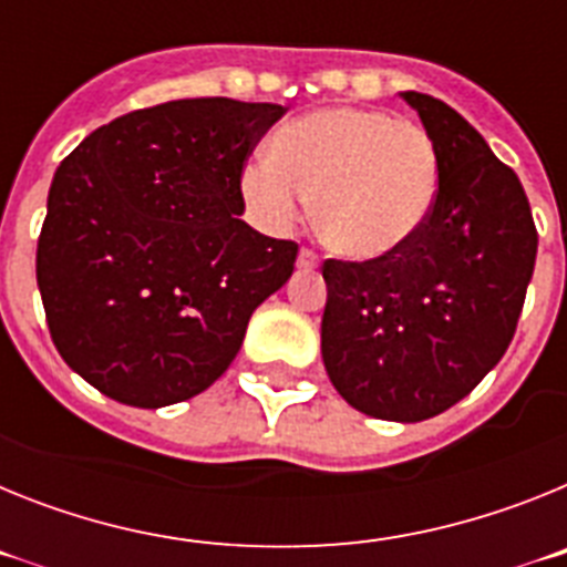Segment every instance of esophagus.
<instances>
[{"mask_svg":"<svg viewBox=\"0 0 567 567\" xmlns=\"http://www.w3.org/2000/svg\"><path fill=\"white\" fill-rule=\"evenodd\" d=\"M298 267L300 269H315L318 267V255L312 249H300L298 252Z\"/></svg>","mask_w":567,"mask_h":567,"instance_id":"obj_1","label":"esophagus"}]
</instances>
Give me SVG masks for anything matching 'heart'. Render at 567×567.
Wrapping results in <instances>:
<instances>
[{
    "instance_id": "1",
    "label": "heart",
    "mask_w": 567,
    "mask_h": 567,
    "mask_svg": "<svg viewBox=\"0 0 567 567\" xmlns=\"http://www.w3.org/2000/svg\"><path fill=\"white\" fill-rule=\"evenodd\" d=\"M432 135L383 110L323 107L272 138V158L240 173V195L260 227L284 233L315 198V229L332 252L378 260L423 229L437 202Z\"/></svg>"
}]
</instances>
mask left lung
Returning a JSON list of instances; mask_svg holds the SVG:
<instances>
[{"instance_id": "1", "label": "left lung", "mask_w": 567, "mask_h": 567, "mask_svg": "<svg viewBox=\"0 0 567 567\" xmlns=\"http://www.w3.org/2000/svg\"><path fill=\"white\" fill-rule=\"evenodd\" d=\"M400 99L437 150V202L400 252L323 264L320 352L358 412L420 423L460 403L508 349L537 227L517 173L457 110L414 90Z\"/></svg>"}]
</instances>
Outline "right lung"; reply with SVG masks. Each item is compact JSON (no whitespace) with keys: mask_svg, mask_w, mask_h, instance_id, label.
I'll list each match as a JSON object with an SVG mask.
<instances>
[{"mask_svg":"<svg viewBox=\"0 0 567 567\" xmlns=\"http://www.w3.org/2000/svg\"><path fill=\"white\" fill-rule=\"evenodd\" d=\"M287 107L178 99L122 115L59 164L37 284L64 363L135 409L202 394L298 244L255 233L240 169Z\"/></svg>","mask_w":567,"mask_h":567,"instance_id":"add662e5","label":"right lung"}]
</instances>
